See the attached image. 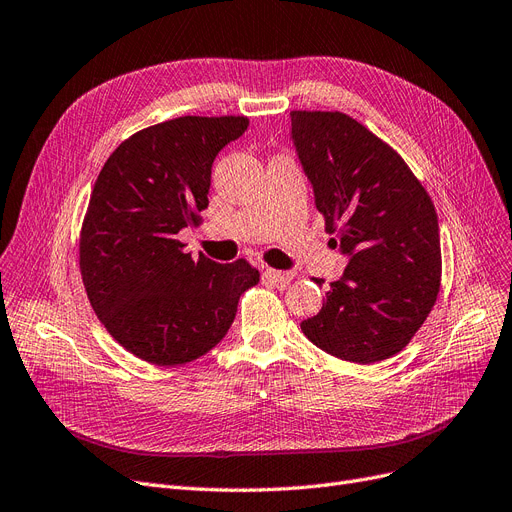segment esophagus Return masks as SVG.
<instances>
[{
  "instance_id": "obj_1",
  "label": "esophagus",
  "mask_w": 512,
  "mask_h": 512,
  "mask_svg": "<svg viewBox=\"0 0 512 512\" xmlns=\"http://www.w3.org/2000/svg\"><path fill=\"white\" fill-rule=\"evenodd\" d=\"M263 276H266L272 282H276V285H282V287L289 285V282L295 278L293 272H282V270H274V268L263 270Z\"/></svg>"
}]
</instances>
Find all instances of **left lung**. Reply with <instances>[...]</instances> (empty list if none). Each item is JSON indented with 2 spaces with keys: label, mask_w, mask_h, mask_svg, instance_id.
I'll return each mask as SVG.
<instances>
[{
  "label": "left lung",
  "mask_w": 512,
  "mask_h": 512,
  "mask_svg": "<svg viewBox=\"0 0 512 512\" xmlns=\"http://www.w3.org/2000/svg\"><path fill=\"white\" fill-rule=\"evenodd\" d=\"M291 126L325 232L350 255L301 331L342 361L380 363L411 342L437 301V211L405 160L346 113L299 109Z\"/></svg>",
  "instance_id": "1"
}]
</instances>
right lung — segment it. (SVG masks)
<instances>
[{
  "label": "right lung",
  "instance_id": "add662e5",
  "mask_svg": "<svg viewBox=\"0 0 512 512\" xmlns=\"http://www.w3.org/2000/svg\"><path fill=\"white\" fill-rule=\"evenodd\" d=\"M246 116H183L147 126L107 158L80 232V272L109 335L158 367L192 363L232 327L240 295L259 282L246 259L185 253L177 234L202 221L219 151Z\"/></svg>",
  "mask_w": 512,
  "mask_h": 512
}]
</instances>
